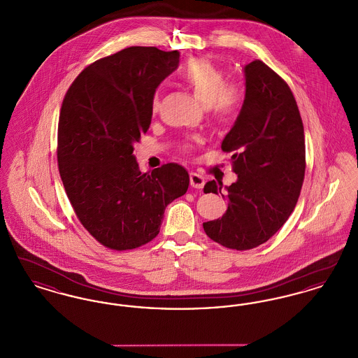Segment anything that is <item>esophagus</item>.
<instances>
[{
  "instance_id": "obj_1",
  "label": "esophagus",
  "mask_w": 358,
  "mask_h": 358,
  "mask_svg": "<svg viewBox=\"0 0 358 358\" xmlns=\"http://www.w3.org/2000/svg\"><path fill=\"white\" fill-rule=\"evenodd\" d=\"M190 185L196 189H201L205 185L204 177L197 173H190Z\"/></svg>"
}]
</instances>
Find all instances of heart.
Listing matches in <instances>:
<instances>
[{
  "mask_svg": "<svg viewBox=\"0 0 358 358\" xmlns=\"http://www.w3.org/2000/svg\"><path fill=\"white\" fill-rule=\"evenodd\" d=\"M178 78L216 120H229L238 111L241 101L240 88L236 83L225 80V72L213 62L204 57L192 59L178 71ZM158 108L159 94L155 91L150 99V110L157 113ZM184 149L189 148L184 146Z\"/></svg>",
  "mask_w": 358,
  "mask_h": 358,
  "instance_id": "obj_1",
  "label": "heart"
}]
</instances>
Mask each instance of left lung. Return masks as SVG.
I'll return each instance as SVG.
<instances>
[{
	"mask_svg": "<svg viewBox=\"0 0 358 358\" xmlns=\"http://www.w3.org/2000/svg\"><path fill=\"white\" fill-rule=\"evenodd\" d=\"M245 99L222 152L234 153L238 181L227 187V212L203 224L222 247L247 251L282 228L301 194L306 171L303 123L289 85L262 60L244 69ZM209 181L204 193H222Z\"/></svg>",
	"mask_w": 358,
	"mask_h": 358,
	"instance_id": "left-lung-1",
	"label": "left lung"
}]
</instances>
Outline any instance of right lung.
<instances>
[{"mask_svg": "<svg viewBox=\"0 0 358 358\" xmlns=\"http://www.w3.org/2000/svg\"><path fill=\"white\" fill-rule=\"evenodd\" d=\"M180 53L129 47L87 66L69 85L57 127V164L69 203L102 245L134 250L158 234L164 212L184 196L178 164L141 173L133 145L152 122L150 99Z\"/></svg>", "mask_w": 358, "mask_h": 358, "instance_id": "right-lung-1", "label": "right lung"}]
</instances>
